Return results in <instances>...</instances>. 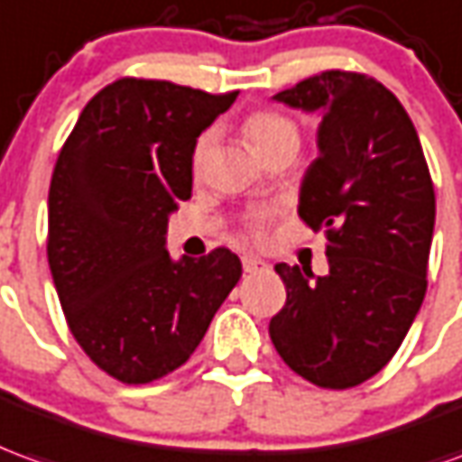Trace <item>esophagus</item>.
I'll return each mask as SVG.
<instances>
[{
    "label": "esophagus",
    "instance_id": "esophagus-1",
    "mask_svg": "<svg viewBox=\"0 0 462 462\" xmlns=\"http://www.w3.org/2000/svg\"><path fill=\"white\" fill-rule=\"evenodd\" d=\"M242 267H245V273H263V270H267V263L260 260V257H254V254H245L242 257Z\"/></svg>",
    "mask_w": 462,
    "mask_h": 462
}]
</instances>
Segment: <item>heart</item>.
<instances>
[{
	"label": "heart",
	"mask_w": 462,
	"mask_h": 462,
	"mask_svg": "<svg viewBox=\"0 0 462 462\" xmlns=\"http://www.w3.org/2000/svg\"><path fill=\"white\" fill-rule=\"evenodd\" d=\"M242 134L245 140L253 144V150L263 160L273 157L277 152H298L300 147V127L292 117H287L277 109H257L250 112L247 117L242 119ZM215 144V132L205 130L199 134L195 144H192V154H189V167L198 175L202 172V167L208 162L209 150ZM264 230L263 215H253L247 220V232L260 237Z\"/></svg>",
	"instance_id": "obj_1"
}]
</instances>
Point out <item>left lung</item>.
Here are the masks:
<instances>
[{
	"mask_svg": "<svg viewBox=\"0 0 462 462\" xmlns=\"http://www.w3.org/2000/svg\"><path fill=\"white\" fill-rule=\"evenodd\" d=\"M320 112V157L300 189V220L325 230L330 273L275 264L287 300L270 340L290 370L328 390L388 365L428 290L435 189L418 132L375 77L312 74L275 95Z\"/></svg>",
	"mask_w": 462,
	"mask_h": 462,
	"instance_id": "obj_1",
	"label": "left lung"
}]
</instances>
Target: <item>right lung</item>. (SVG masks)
<instances>
[{"label": "right lung", "mask_w": 462, "mask_h": 462, "mask_svg": "<svg viewBox=\"0 0 462 462\" xmlns=\"http://www.w3.org/2000/svg\"><path fill=\"white\" fill-rule=\"evenodd\" d=\"M237 92L122 77L62 144L50 185L47 257L87 357L125 385L185 365L242 275L227 247L170 260L167 215L192 198L189 154Z\"/></svg>", "instance_id": "obj_1"}]
</instances>
